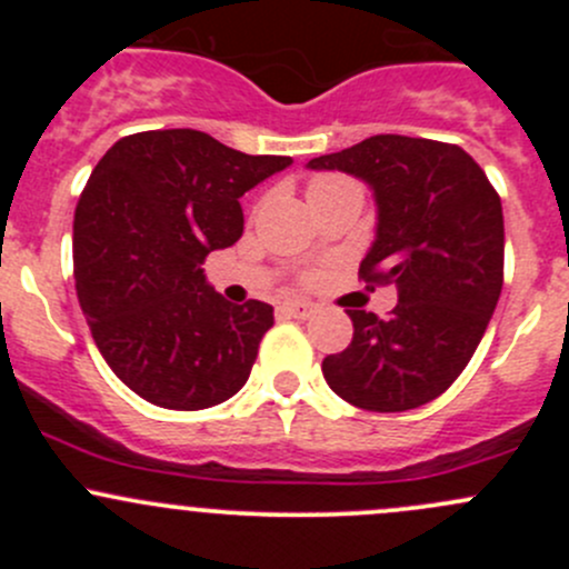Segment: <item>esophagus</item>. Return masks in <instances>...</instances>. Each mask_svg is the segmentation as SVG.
<instances>
[{
  "label": "esophagus",
  "instance_id": "obj_1",
  "mask_svg": "<svg viewBox=\"0 0 569 569\" xmlns=\"http://www.w3.org/2000/svg\"><path fill=\"white\" fill-rule=\"evenodd\" d=\"M283 313L291 319H311L317 313V306L308 300H289L283 302Z\"/></svg>",
  "mask_w": 569,
  "mask_h": 569
}]
</instances>
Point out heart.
Instances as JSON below:
<instances>
[{"label":"heart","mask_w":569,"mask_h":569,"mask_svg":"<svg viewBox=\"0 0 569 569\" xmlns=\"http://www.w3.org/2000/svg\"><path fill=\"white\" fill-rule=\"evenodd\" d=\"M332 183H347V181H341V178H330V176H321V178H313V181H311V187H308V192H311V189H321V187H332Z\"/></svg>","instance_id":"b5f03b06"}]
</instances>
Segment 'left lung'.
<instances>
[{
	"instance_id": "1",
	"label": "left lung",
	"mask_w": 569,
	"mask_h": 569,
	"mask_svg": "<svg viewBox=\"0 0 569 569\" xmlns=\"http://www.w3.org/2000/svg\"><path fill=\"white\" fill-rule=\"evenodd\" d=\"M306 168L338 170L371 189L375 242L360 274L399 289L388 319L347 311L355 336L321 360L327 386L371 412L438 399L473 358L501 297V198L460 146L421 137L375 134Z\"/></svg>"
}]
</instances>
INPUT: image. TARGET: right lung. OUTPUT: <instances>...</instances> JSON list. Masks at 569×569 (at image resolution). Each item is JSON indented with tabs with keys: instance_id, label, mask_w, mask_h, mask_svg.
<instances>
[{
	"instance_id": "right-lung-1",
	"label": "right lung",
	"mask_w": 569,
	"mask_h": 569,
	"mask_svg": "<svg viewBox=\"0 0 569 569\" xmlns=\"http://www.w3.org/2000/svg\"><path fill=\"white\" fill-rule=\"evenodd\" d=\"M291 157H250L206 131H140L90 173L73 217V278L93 341L157 407L203 410L248 382L272 306H233L203 258L242 237V198Z\"/></svg>"
}]
</instances>
